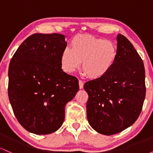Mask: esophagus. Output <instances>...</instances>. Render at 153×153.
<instances>
[{
	"instance_id": "34e87169",
	"label": "esophagus",
	"mask_w": 153,
	"mask_h": 153,
	"mask_svg": "<svg viewBox=\"0 0 153 153\" xmlns=\"http://www.w3.org/2000/svg\"><path fill=\"white\" fill-rule=\"evenodd\" d=\"M79 88H80V89L83 88V82H82V80H79Z\"/></svg>"
}]
</instances>
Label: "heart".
Listing matches in <instances>:
<instances>
[{"mask_svg":"<svg viewBox=\"0 0 153 153\" xmlns=\"http://www.w3.org/2000/svg\"><path fill=\"white\" fill-rule=\"evenodd\" d=\"M71 48H65L61 54L63 71L72 73L80 66L91 79H99L111 69L117 57V48L111 40L90 34H78L72 39Z\"/></svg>","mask_w":153,"mask_h":153,"instance_id":"heart-1","label":"heart"}]
</instances>
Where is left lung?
Returning <instances> with one entry per match:
<instances>
[{"label":"left lung","instance_id":"1","mask_svg":"<svg viewBox=\"0 0 153 153\" xmlns=\"http://www.w3.org/2000/svg\"><path fill=\"white\" fill-rule=\"evenodd\" d=\"M88 94L87 119L96 131L115 134L132 125L141 113L146 94L143 59L122 34L117 36V57L106 75L84 85Z\"/></svg>","mask_w":153,"mask_h":153}]
</instances>
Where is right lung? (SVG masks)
I'll return each mask as SVG.
<instances>
[{
	"label": "right lung",
	"mask_w": 153,
	"mask_h": 153,
	"mask_svg": "<svg viewBox=\"0 0 153 153\" xmlns=\"http://www.w3.org/2000/svg\"><path fill=\"white\" fill-rule=\"evenodd\" d=\"M65 37L60 34L31 35L10 59L8 98L17 120L29 132L57 131L64 122L66 103L79 90L76 77L62 69Z\"/></svg>",
	"instance_id": "add662e5"
}]
</instances>
